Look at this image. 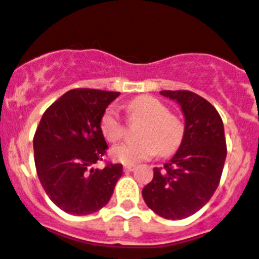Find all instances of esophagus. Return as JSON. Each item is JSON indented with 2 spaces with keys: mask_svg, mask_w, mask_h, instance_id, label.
I'll return each mask as SVG.
<instances>
[{
  "mask_svg": "<svg viewBox=\"0 0 259 259\" xmlns=\"http://www.w3.org/2000/svg\"><path fill=\"white\" fill-rule=\"evenodd\" d=\"M136 166L135 165H124V172H132Z\"/></svg>",
  "mask_w": 259,
  "mask_h": 259,
  "instance_id": "obj_1",
  "label": "esophagus"
}]
</instances>
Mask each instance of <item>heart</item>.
Returning <instances> with one entry per match:
<instances>
[{
  "label": "heart",
  "mask_w": 259,
  "mask_h": 259,
  "mask_svg": "<svg viewBox=\"0 0 259 259\" xmlns=\"http://www.w3.org/2000/svg\"><path fill=\"white\" fill-rule=\"evenodd\" d=\"M131 123H142L136 130V142L121 143L111 149V157L117 163L132 165L142 160L159 155L169 156L176 152L184 138V125L175 115L169 114L160 100L142 95L127 104ZM100 131L111 143L117 142L124 134V124L115 107H108L100 119Z\"/></svg>",
  "instance_id": "obj_1"
}]
</instances>
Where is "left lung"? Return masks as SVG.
I'll use <instances>...</instances> for the list:
<instances>
[{
  "instance_id": "left-lung-1",
  "label": "left lung",
  "mask_w": 259,
  "mask_h": 259,
  "mask_svg": "<svg viewBox=\"0 0 259 259\" xmlns=\"http://www.w3.org/2000/svg\"><path fill=\"white\" fill-rule=\"evenodd\" d=\"M183 111L185 127L177 152L143 188L149 209L166 220H183L209 201L226 159L224 123L214 107L192 91H160Z\"/></svg>"
}]
</instances>
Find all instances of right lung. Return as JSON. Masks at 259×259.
<instances>
[{"label": "right lung", "instance_id": "1", "mask_svg": "<svg viewBox=\"0 0 259 259\" xmlns=\"http://www.w3.org/2000/svg\"><path fill=\"white\" fill-rule=\"evenodd\" d=\"M120 93L70 90L49 107L34 135L37 175L50 200L68 214L95 213L110 201L121 164L94 168L107 143L100 119Z\"/></svg>", "mask_w": 259, "mask_h": 259}]
</instances>
